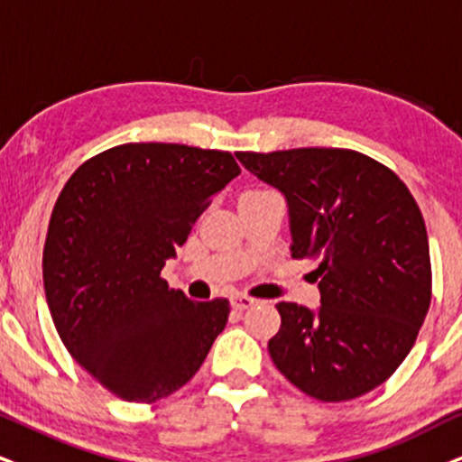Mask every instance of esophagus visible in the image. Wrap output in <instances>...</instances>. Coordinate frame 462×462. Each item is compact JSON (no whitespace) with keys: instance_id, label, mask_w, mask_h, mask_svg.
<instances>
[{"instance_id":"obj_1","label":"esophagus","mask_w":462,"mask_h":462,"mask_svg":"<svg viewBox=\"0 0 462 462\" xmlns=\"http://www.w3.org/2000/svg\"><path fill=\"white\" fill-rule=\"evenodd\" d=\"M230 302L236 311H245V309L255 305V299H251V296H245V294H236V296H232Z\"/></svg>"}]
</instances>
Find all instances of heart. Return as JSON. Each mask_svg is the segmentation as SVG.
I'll use <instances>...</instances> for the list:
<instances>
[{"instance_id": "obj_1", "label": "heart", "mask_w": 462, "mask_h": 462, "mask_svg": "<svg viewBox=\"0 0 462 462\" xmlns=\"http://www.w3.org/2000/svg\"><path fill=\"white\" fill-rule=\"evenodd\" d=\"M260 191H266V189H251V191H247V194H260Z\"/></svg>"}]
</instances>
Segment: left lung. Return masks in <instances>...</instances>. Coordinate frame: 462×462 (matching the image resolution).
Returning a JSON list of instances; mask_svg holds the SVG:
<instances>
[{"label": "left lung", "mask_w": 462, "mask_h": 462, "mask_svg": "<svg viewBox=\"0 0 462 462\" xmlns=\"http://www.w3.org/2000/svg\"><path fill=\"white\" fill-rule=\"evenodd\" d=\"M236 157L288 200L291 258L318 260L322 307L279 302L282 328L268 341L274 366L324 402L382 386L430 307L429 236L411 191L388 166L352 149Z\"/></svg>", "instance_id": "obj_1"}]
</instances>
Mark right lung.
I'll return each instance as SVG.
<instances>
[{"label": "right lung", "instance_id": "add662e5", "mask_svg": "<svg viewBox=\"0 0 462 462\" xmlns=\"http://www.w3.org/2000/svg\"><path fill=\"white\" fill-rule=\"evenodd\" d=\"M238 174L227 151L127 143L63 185L44 243L46 302L72 358L119 399L177 393L226 328L230 302L189 300L162 268Z\"/></svg>", "mask_w": 462, "mask_h": 462}]
</instances>
